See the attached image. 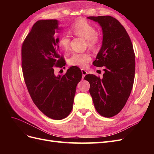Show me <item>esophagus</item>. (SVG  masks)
<instances>
[{"mask_svg":"<svg viewBox=\"0 0 154 154\" xmlns=\"http://www.w3.org/2000/svg\"><path fill=\"white\" fill-rule=\"evenodd\" d=\"M82 74H83V78H84L85 76L87 74V72L85 71V69H82Z\"/></svg>","mask_w":154,"mask_h":154,"instance_id":"obj_1","label":"esophagus"}]
</instances>
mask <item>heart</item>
<instances>
[{
  "mask_svg": "<svg viewBox=\"0 0 154 154\" xmlns=\"http://www.w3.org/2000/svg\"><path fill=\"white\" fill-rule=\"evenodd\" d=\"M70 32L74 35L87 40V45L92 49L96 48L100 43V38L95 27L85 20L74 23L70 28ZM71 39L67 34H63L59 38L58 45L64 51H67L70 47ZM91 60V56L88 53H73L69 58V63L72 66L85 67Z\"/></svg>",
  "mask_w": 154,
  "mask_h": 154,
  "instance_id": "obj_1",
  "label": "heart"
}]
</instances>
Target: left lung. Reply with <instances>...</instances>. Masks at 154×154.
I'll return each instance as SVG.
<instances>
[{"label":"left lung","instance_id":"1","mask_svg":"<svg viewBox=\"0 0 154 154\" xmlns=\"http://www.w3.org/2000/svg\"><path fill=\"white\" fill-rule=\"evenodd\" d=\"M97 22L103 32L101 48L93 65L104 67L103 78L94 74L84 78L96 111L111 118L123 109L132 91L135 76V54L125 27L111 16L88 17Z\"/></svg>","mask_w":154,"mask_h":154}]
</instances>
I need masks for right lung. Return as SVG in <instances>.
<instances>
[{
  "instance_id": "1",
  "label": "right lung",
  "mask_w": 154,
  "mask_h": 154,
  "mask_svg": "<svg viewBox=\"0 0 154 154\" xmlns=\"http://www.w3.org/2000/svg\"><path fill=\"white\" fill-rule=\"evenodd\" d=\"M57 20H40L32 26L22 46V67L27 90L38 109L49 118H66L72 109L80 69L72 66L64 75L56 76L55 67L66 62L54 35L60 28Z\"/></svg>"
}]
</instances>
